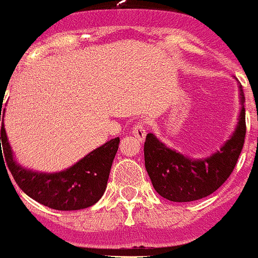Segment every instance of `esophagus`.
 Returning <instances> with one entry per match:
<instances>
[{
    "label": "esophagus",
    "mask_w": 258,
    "mask_h": 258,
    "mask_svg": "<svg viewBox=\"0 0 258 258\" xmlns=\"http://www.w3.org/2000/svg\"><path fill=\"white\" fill-rule=\"evenodd\" d=\"M132 133H133V135H134V137L139 140V142H143V140L145 139V135H147V130H145L144 124H143L142 121H139V123H138L137 125L133 128Z\"/></svg>",
    "instance_id": "esophagus-1"
}]
</instances>
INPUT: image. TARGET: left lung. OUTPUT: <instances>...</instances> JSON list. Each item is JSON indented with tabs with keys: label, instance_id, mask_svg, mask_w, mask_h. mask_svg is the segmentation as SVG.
Masks as SVG:
<instances>
[{
	"label": "left lung",
	"instance_id": "1",
	"mask_svg": "<svg viewBox=\"0 0 258 258\" xmlns=\"http://www.w3.org/2000/svg\"><path fill=\"white\" fill-rule=\"evenodd\" d=\"M239 89L238 121L218 150L203 158H190L167 147L153 133L144 143L145 169L158 195L172 202H192L216 192L231 175L246 135L244 94Z\"/></svg>",
	"mask_w": 258,
	"mask_h": 258
}]
</instances>
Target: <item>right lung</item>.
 <instances>
[{
	"label": "right lung",
	"instance_id": "obj_1",
	"mask_svg": "<svg viewBox=\"0 0 258 258\" xmlns=\"http://www.w3.org/2000/svg\"><path fill=\"white\" fill-rule=\"evenodd\" d=\"M5 111L6 109L2 110L1 106L0 159L5 158L4 162H6L14 179L29 197L57 211L84 210L95 205L103 197L111 164L118 152L120 142L118 137L94 149L68 169L53 173L37 172L25 168L17 162L5 129Z\"/></svg>",
	"mask_w": 258,
	"mask_h": 258
}]
</instances>
